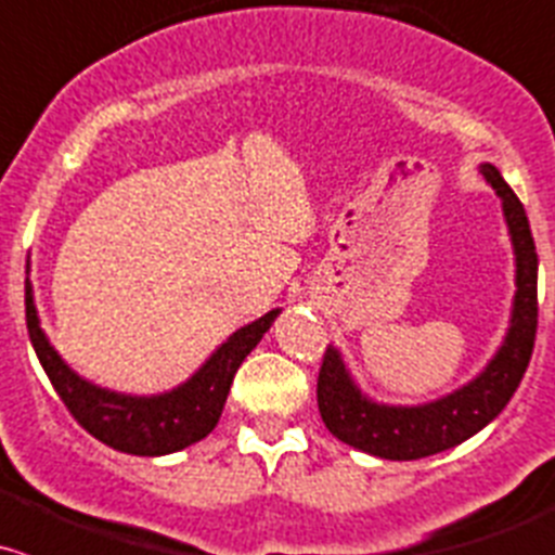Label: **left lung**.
Here are the masks:
<instances>
[{
    "label": "left lung",
    "mask_w": 555,
    "mask_h": 555,
    "mask_svg": "<svg viewBox=\"0 0 555 555\" xmlns=\"http://www.w3.org/2000/svg\"><path fill=\"white\" fill-rule=\"evenodd\" d=\"M486 184L502 201L515 262V295L502 344L486 365L455 390L423 403L371 398L338 347H327L317 382L322 423L349 448L385 461H417L466 442L493 423L518 390L537 336V249L524 206L496 165L482 163Z\"/></svg>",
    "instance_id": "1"
}]
</instances>
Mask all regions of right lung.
Masks as SVG:
<instances>
[{
	"label": "right lung",
	"mask_w": 555,
	"mask_h": 555,
	"mask_svg": "<svg viewBox=\"0 0 555 555\" xmlns=\"http://www.w3.org/2000/svg\"><path fill=\"white\" fill-rule=\"evenodd\" d=\"M29 273V271H26ZM282 309L230 333L195 374L163 392H121L80 376L46 336L35 306V287L26 276V327L31 347L53 390L75 421L107 448L129 455H170L201 442L217 428L230 385L246 354L271 331Z\"/></svg>",
	"instance_id": "add662e5"
}]
</instances>
